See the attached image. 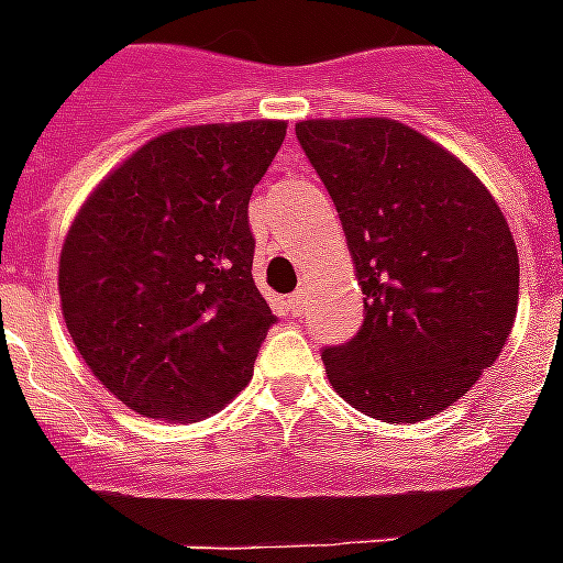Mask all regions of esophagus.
<instances>
[{
  "instance_id": "1",
  "label": "esophagus",
  "mask_w": 563,
  "mask_h": 563,
  "mask_svg": "<svg viewBox=\"0 0 563 563\" xmlns=\"http://www.w3.org/2000/svg\"><path fill=\"white\" fill-rule=\"evenodd\" d=\"M286 305H289V310H292L295 317H301V313H305V307H307L305 292H301V289H298V292H292V295H289V301H286Z\"/></svg>"
}]
</instances>
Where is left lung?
<instances>
[{
    "mask_svg": "<svg viewBox=\"0 0 563 563\" xmlns=\"http://www.w3.org/2000/svg\"><path fill=\"white\" fill-rule=\"evenodd\" d=\"M295 135L341 217L365 322L322 353L371 419L422 422L467 395L519 307V250L476 174L389 117L301 120Z\"/></svg>",
    "mask_w": 563,
    "mask_h": 563,
    "instance_id": "obj_1",
    "label": "left lung"
}]
</instances>
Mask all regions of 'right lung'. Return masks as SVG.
<instances>
[{
	"instance_id": "right-lung-1",
	"label": "right lung",
	"mask_w": 563,
	"mask_h": 563,
	"mask_svg": "<svg viewBox=\"0 0 563 563\" xmlns=\"http://www.w3.org/2000/svg\"><path fill=\"white\" fill-rule=\"evenodd\" d=\"M283 139V120L172 129L78 210L59 253L63 319L129 410L196 422L253 377L277 319L253 280L246 205Z\"/></svg>"
}]
</instances>
